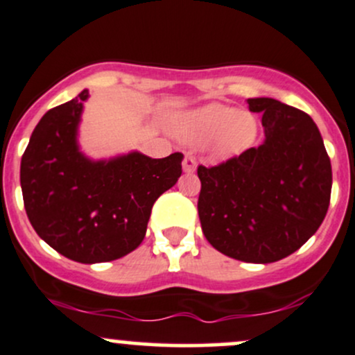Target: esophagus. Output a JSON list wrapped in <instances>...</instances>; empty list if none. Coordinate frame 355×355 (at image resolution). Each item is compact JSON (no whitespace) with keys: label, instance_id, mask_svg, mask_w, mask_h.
I'll use <instances>...</instances> for the list:
<instances>
[{"label":"esophagus","instance_id":"esophagus-1","mask_svg":"<svg viewBox=\"0 0 355 355\" xmlns=\"http://www.w3.org/2000/svg\"><path fill=\"white\" fill-rule=\"evenodd\" d=\"M195 168H197V160H195V157H191V155H187V157L183 158V172L193 173Z\"/></svg>","mask_w":355,"mask_h":355}]
</instances>
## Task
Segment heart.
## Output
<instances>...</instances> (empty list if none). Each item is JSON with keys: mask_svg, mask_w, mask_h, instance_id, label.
<instances>
[{"mask_svg": "<svg viewBox=\"0 0 355 355\" xmlns=\"http://www.w3.org/2000/svg\"><path fill=\"white\" fill-rule=\"evenodd\" d=\"M173 128L189 144L202 145L214 140L215 153L222 158L242 153L254 144L257 135V121L250 113L222 103H209L189 112Z\"/></svg>", "mask_w": 355, "mask_h": 355, "instance_id": "heart-1", "label": "heart"}]
</instances>
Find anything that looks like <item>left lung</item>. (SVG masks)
<instances>
[{"instance_id":"left-lung-1","label":"left lung","mask_w":355,"mask_h":355,"mask_svg":"<svg viewBox=\"0 0 355 355\" xmlns=\"http://www.w3.org/2000/svg\"><path fill=\"white\" fill-rule=\"evenodd\" d=\"M266 141L215 166L198 165V217L223 255L270 263L315 234L331 203L332 166L317 125L274 98H248Z\"/></svg>"}]
</instances>
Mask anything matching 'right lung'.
Listing matches in <instances>:
<instances>
[{
  "instance_id": "right-lung-1",
  "label": "right lung",
  "mask_w": 355,
  "mask_h": 355,
  "mask_svg": "<svg viewBox=\"0 0 355 355\" xmlns=\"http://www.w3.org/2000/svg\"><path fill=\"white\" fill-rule=\"evenodd\" d=\"M88 89L51 108L21 157L28 218L48 245L80 263L116 260L145 239L155 200L182 175L180 152L150 158L132 152L93 162L76 133Z\"/></svg>"
}]
</instances>
